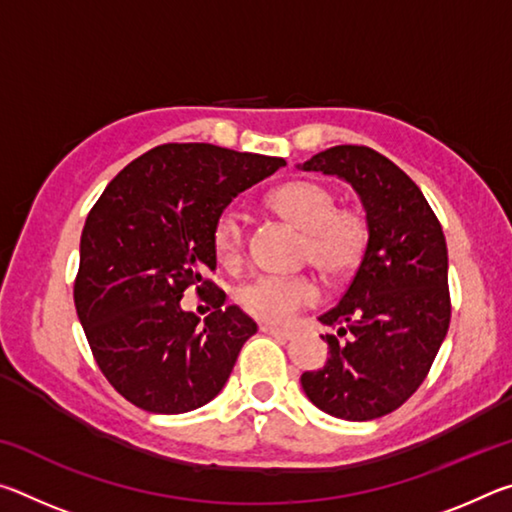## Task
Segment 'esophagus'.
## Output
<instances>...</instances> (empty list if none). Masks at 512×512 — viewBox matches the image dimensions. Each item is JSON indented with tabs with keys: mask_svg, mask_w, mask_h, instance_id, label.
Listing matches in <instances>:
<instances>
[{
	"mask_svg": "<svg viewBox=\"0 0 512 512\" xmlns=\"http://www.w3.org/2000/svg\"><path fill=\"white\" fill-rule=\"evenodd\" d=\"M259 332L275 336V339H291L289 329H280V327H271V325H259Z\"/></svg>",
	"mask_w": 512,
	"mask_h": 512,
	"instance_id": "34e87169",
	"label": "esophagus"
}]
</instances>
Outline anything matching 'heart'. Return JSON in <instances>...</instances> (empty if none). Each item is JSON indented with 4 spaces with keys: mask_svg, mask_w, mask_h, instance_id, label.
Listing matches in <instances>:
<instances>
[{
    "mask_svg": "<svg viewBox=\"0 0 512 512\" xmlns=\"http://www.w3.org/2000/svg\"><path fill=\"white\" fill-rule=\"evenodd\" d=\"M268 205L302 230V259L325 280L336 282L357 271L368 246V221L359 207L336 205L332 189L314 180L280 185L268 196ZM212 241L223 262L239 259L244 223L235 210L216 216ZM237 300L253 318L282 325L302 307L314 305L318 289L309 277H257L239 289Z\"/></svg>",
    "mask_w": 512,
    "mask_h": 512,
    "instance_id": "obj_1",
    "label": "heart"
}]
</instances>
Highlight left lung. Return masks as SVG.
Wrapping results in <instances>:
<instances>
[{"label":"left lung","instance_id":"obj_1","mask_svg":"<svg viewBox=\"0 0 512 512\" xmlns=\"http://www.w3.org/2000/svg\"><path fill=\"white\" fill-rule=\"evenodd\" d=\"M296 167L352 185L368 221L348 291L318 318L336 327L320 336L329 357L302 372V391L334 418L375 420L418 391L445 341L452 307L443 228L418 185L368 146H332Z\"/></svg>","mask_w":512,"mask_h":512}]
</instances>
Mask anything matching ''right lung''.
<instances>
[{
  "label": "right lung",
  "mask_w": 512,
  "mask_h": 512,
  "mask_svg": "<svg viewBox=\"0 0 512 512\" xmlns=\"http://www.w3.org/2000/svg\"><path fill=\"white\" fill-rule=\"evenodd\" d=\"M284 164L214 144H162L103 189L85 219L74 302L101 372L128 402L173 415L221 393L257 325L235 305L223 309V291L203 280L216 268L214 221ZM189 286L215 307L203 324L179 307Z\"/></svg>",
  "instance_id": "1"
}]
</instances>
